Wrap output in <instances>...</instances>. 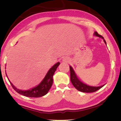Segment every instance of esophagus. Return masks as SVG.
<instances>
[{"mask_svg":"<svg viewBox=\"0 0 121 121\" xmlns=\"http://www.w3.org/2000/svg\"><path fill=\"white\" fill-rule=\"evenodd\" d=\"M63 62L64 63H69V59L67 57H64V58L63 59Z\"/></svg>","mask_w":121,"mask_h":121,"instance_id":"obj_1","label":"esophagus"}]
</instances>
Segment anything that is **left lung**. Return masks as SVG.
<instances>
[{"mask_svg": "<svg viewBox=\"0 0 121 121\" xmlns=\"http://www.w3.org/2000/svg\"><path fill=\"white\" fill-rule=\"evenodd\" d=\"M94 35L97 36V37L102 38L104 40V41L105 43L106 44V42L104 38L103 37H102L101 35H99L96 31L95 32ZM69 69H70V79L72 83L73 86H74L78 90L80 91L83 92H94L96 91L97 90H98L99 89H100L102 88L103 86H105V84L99 86H88L87 84L83 83V82H81L79 79H78V78L77 77V75H76L74 71L73 70V68L71 66H69Z\"/></svg>", "mask_w": 121, "mask_h": 121, "instance_id": "1", "label": "left lung"}]
</instances>
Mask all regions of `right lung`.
Here are the masks:
<instances>
[{
    "label": "right lung",
    "instance_id": "1",
    "mask_svg": "<svg viewBox=\"0 0 121 121\" xmlns=\"http://www.w3.org/2000/svg\"><path fill=\"white\" fill-rule=\"evenodd\" d=\"M59 64H60V63L57 62L56 64L51 67L42 81L38 86L29 90H22L18 89L10 82L9 80H8L13 88L19 94L27 97H35V98L41 97L47 94L50 88L52 87L53 83V75Z\"/></svg>",
    "mask_w": 121,
    "mask_h": 121
}]
</instances>
